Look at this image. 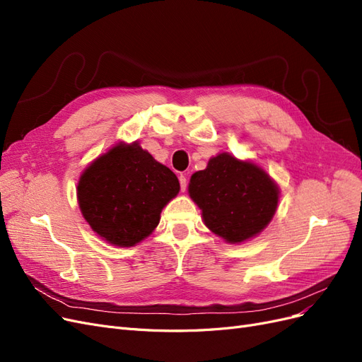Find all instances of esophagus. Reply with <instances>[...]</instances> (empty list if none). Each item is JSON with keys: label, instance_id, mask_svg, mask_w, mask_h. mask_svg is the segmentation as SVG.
<instances>
[{"label": "esophagus", "instance_id": "esophagus-1", "mask_svg": "<svg viewBox=\"0 0 362 362\" xmlns=\"http://www.w3.org/2000/svg\"><path fill=\"white\" fill-rule=\"evenodd\" d=\"M180 185H181V190L182 192H185L187 190V177H185V175H180Z\"/></svg>", "mask_w": 362, "mask_h": 362}]
</instances>
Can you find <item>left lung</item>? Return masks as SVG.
<instances>
[{
  "label": "left lung",
  "mask_w": 362,
  "mask_h": 362,
  "mask_svg": "<svg viewBox=\"0 0 362 362\" xmlns=\"http://www.w3.org/2000/svg\"><path fill=\"white\" fill-rule=\"evenodd\" d=\"M192 199L202 210L205 225L229 243L257 235L278 206V187L257 164L218 154L192 175Z\"/></svg>",
  "instance_id": "left-lung-1"
}]
</instances>
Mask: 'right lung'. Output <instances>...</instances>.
Instances as JSON below:
<instances>
[{
	"label": "right lung",
	"instance_id": "add662e5",
	"mask_svg": "<svg viewBox=\"0 0 362 362\" xmlns=\"http://www.w3.org/2000/svg\"><path fill=\"white\" fill-rule=\"evenodd\" d=\"M76 190L93 231L128 247L154 231L163 206L178 194L180 181L137 144H119L84 170Z\"/></svg>",
	"mask_w": 362,
	"mask_h": 362
}]
</instances>
